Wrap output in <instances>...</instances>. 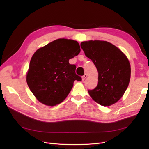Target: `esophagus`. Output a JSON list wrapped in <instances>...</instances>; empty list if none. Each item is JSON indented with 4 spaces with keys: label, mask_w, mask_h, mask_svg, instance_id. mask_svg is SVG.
I'll return each mask as SVG.
<instances>
[{
    "label": "esophagus",
    "mask_w": 149,
    "mask_h": 149,
    "mask_svg": "<svg viewBox=\"0 0 149 149\" xmlns=\"http://www.w3.org/2000/svg\"><path fill=\"white\" fill-rule=\"evenodd\" d=\"M87 77V74H84L83 76H82V81H84L85 79H86Z\"/></svg>",
    "instance_id": "esophagus-1"
}]
</instances>
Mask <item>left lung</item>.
<instances>
[{
    "mask_svg": "<svg viewBox=\"0 0 149 149\" xmlns=\"http://www.w3.org/2000/svg\"><path fill=\"white\" fill-rule=\"evenodd\" d=\"M81 47L99 73L97 87L88 90L90 97L103 106L118 102L130 81L131 66L127 57L116 46L106 41H86L81 43Z\"/></svg>",
    "mask_w": 149,
    "mask_h": 149,
    "instance_id": "obj_1",
    "label": "left lung"
}]
</instances>
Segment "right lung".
Wrapping results in <instances>:
<instances>
[{"instance_id":"add662e5","label":"right lung","mask_w":149,"mask_h":149,"mask_svg":"<svg viewBox=\"0 0 149 149\" xmlns=\"http://www.w3.org/2000/svg\"><path fill=\"white\" fill-rule=\"evenodd\" d=\"M81 51L77 41L60 38L38 49L31 58L26 81L31 92L45 105L54 106L64 100L77 80L76 66L69 59Z\"/></svg>"}]
</instances>
